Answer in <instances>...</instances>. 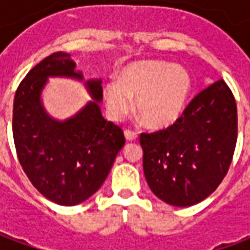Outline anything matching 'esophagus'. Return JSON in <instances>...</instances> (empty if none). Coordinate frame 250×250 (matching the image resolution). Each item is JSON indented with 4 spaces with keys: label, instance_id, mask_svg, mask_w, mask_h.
<instances>
[{
    "label": "esophagus",
    "instance_id": "obj_1",
    "mask_svg": "<svg viewBox=\"0 0 250 250\" xmlns=\"http://www.w3.org/2000/svg\"><path fill=\"white\" fill-rule=\"evenodd\" d=\"M125 139H127L128 142L135 141L136 138H138L136 132H134V131H131V130H125Z\"/></svg>",
    "mask_w": 250,
    "mask_h": 250
}]
</instances>
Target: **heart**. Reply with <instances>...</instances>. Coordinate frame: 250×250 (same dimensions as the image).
<instances>
[{
    "label": "heart",
    "mask_w": 250,
    "mask_h": 250,
    "mask_svg": "<svg viewBox=\"0 0 250 250\" xmlns=\"http://www.w3.org/2000/svg\"><path fill=\"white\" fill-rule=\"evenodd\" d=\"M191 76L185 68L163 60H139L125 65L118 82L107 83L103 96L109 116L125 119L134 108L148 127L166 128L185 111Z\"/></svg>",
    "instance_id": "obj_1"
}]
</instances>
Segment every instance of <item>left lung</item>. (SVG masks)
<instances>
[{"instance_id":"left-lung-1","label":"left lung","mask_w":250,"mask_h":250,"mask_svg":"<svg viewBox=\"0 0 250 250\" xmlns=\"http://www.w3.org/2000/svg\"><path fill=\"white\" fill-rule=\"evenodd\" d=\"M143 171L151 191L166 204L188 208L218 188L237 141V105L218 80L188 103L166 130L141 134Z\"/></svg>"}]
</instances>
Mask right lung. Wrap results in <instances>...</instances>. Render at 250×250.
<instances>
[{
	"label": "right lung",
	"instance_id": "obj_1",
	"mask_svg": "<svg viewBox=\"0 0 250 250\" xmlns=\"http://www.w3.org/2000/svg\"><path fill=\"white\" fill-rule=\"evenodd\" d=\"M49 77L83 81L91 100L71 118L55 120L42 103ZM102 100V79L84 80L65 52L45 57L17 88L12 123L17 157L33 186L55 204L75 206L93 195L125 146L122 128L103 118Z\"/></svg>",
	"mask_w": 250,
	"mask_h": 250
}]
</instances>
